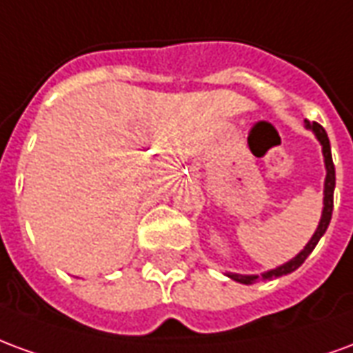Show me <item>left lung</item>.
<instances>
[{
  "label": "left lung",
  "instance_id": "left-lung-1",
  "mask_svg": "<svg viewBox=\"0 0 353 353\" xmlns=\"http://www.w3.org/2000/svg\"><path fill=\"white\" fill-rule=\"evenodd\" d=\"M306 124V128L312 130L316 134V138L321 143V151H323V161H325V170H327V176H325V187H323V212H321V219H319V225L316 232H314V236L310 238V242L304 245V250L296 257H293L291 261H288L285 265L276 266L272 270H268V272H263L261 276L257 274H232L229 272L227 276L232 278L234 281H240V283H245V285H250V283H255V280H274V278H280L283 274H289L296 270L299 266L303 265L306 257L314 252V248L318 245L319 238L325 234L327 227H329V223H331V215H333V192H334V164H333V157H331V143H329V138H327V132L323 130V126L318 123H310V121H304Z\"/></svg>",
  "mask_w": 353,
  "mask_h": 353
}]
</instances>
